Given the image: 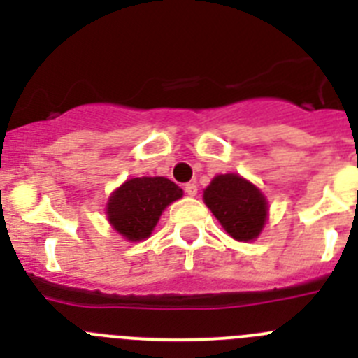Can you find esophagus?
<instances>
[{
    "label": "esophagus",
    "mask_w": 358,
    "mask_h": 358,
    "mask_svg": "<svg viewBox=\"0 0 358 358\" xmlns=\"http://www.w3.org/2000/svg\"><path fill=\"white\" fill-rule=\"evenodd\" d=\"M185 194L189 195V197H195V195H197V185H195V182H186Z\"/></svg>",
    "instance_id": "esophagus-1"
}]
</instances>
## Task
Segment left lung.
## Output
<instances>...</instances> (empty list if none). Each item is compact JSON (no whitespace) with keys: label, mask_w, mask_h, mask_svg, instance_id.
<instances>
[{"label":"left lung","mask_w":358,"mask_h":358,"mask_svg":"<svg viewBox=\"0 0 358 358\" xmlns=\"http://www.w3.org/2000/svg\"><path fill=\"white\" fill-rule=\"evenodd\" d=\"M204 202L235 240L248 242L260 235L267 218L262 192L235 173L217 176L204 189Z\"/></svg>","instance_id":"1"}]
</instances>
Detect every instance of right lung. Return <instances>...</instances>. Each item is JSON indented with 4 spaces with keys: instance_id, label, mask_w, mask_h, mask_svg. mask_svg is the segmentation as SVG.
Segmentation results:
<instances>
[{
    "instance_id": "obj_1",
    "label": "right lung",
    "mask_w": 358,
    "mask_h": 358,
    "mask_svg": "<svg viewBox=\"0 0 358 358\" xmlns=\"http://www.w3.org/2000/svg\"><path fill=\"white\" fill-rule=\"evenodd\" d=\"M182 197V189L164 177H134L123 182L107 204V217L127 240H143L152 233L170 202Z\"/></svg>"
}]
</instances>
